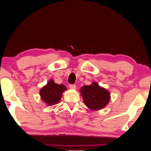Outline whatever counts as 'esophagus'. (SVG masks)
Segmentation results:
<instances>
[{
	"instance_id": "34e87169",
	"label": "esophagus",
	"mask_w": 151,
	"mask_h": 151,
	"mask_svg": "<svg viewBox=\"0 0 151 151\" xmlns=\"http://www.w3.org/2000/svg\"><path fill=\"white\" fill-rule=\"evenodd\" d=\"M69 88L71 90H75L76 88V86L75 84H70L69 85Z\"/></svg>"
}]
</instances>
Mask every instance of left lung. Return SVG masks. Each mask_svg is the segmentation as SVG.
<instances>
[{
	"label": "left lung",
	"mask_w": 151,
	"mask_h": 151,
	"mask_svg": "<svg viewBox=\"0 0 151 151\" xmlns=\"http://www.w3.org/2000/svg\"><path fill=\"white\" fill-rule=\"evenodd\" d=\"M80 93L85 105L92 111L105 108L111 99L110 92L96 82L88 86H83L81 88Z\"/></svg>",
	"instance_id": "left-lung-1"
}]
</instances>
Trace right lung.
I'll use <instances>...</instances> for the list:
<instances>
[{
    "instance_id": "add662e5",
    "label": "right lung",
    "mask_w": 151,
    "mask_h": 151,
    "mask_svg": "<svg viewBox=\"0 0 151 151\" xmlns=\"http://www.w3.org/2000/svg\"><path fill=\"white\" fill-rule=\"evenodd\" d=\"M67 90L63 84H58L50 79L40 90L41 100L46 106L55 105L59 103L63 93Z\"/></svg>"
}]
</instances>
